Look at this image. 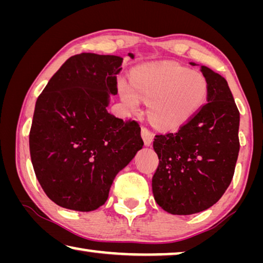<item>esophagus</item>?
<instances>
[{
    "mask_svg": "<svg viewBox=\"0 0 263 263\" xmlns=\"http://www.w3.org/2000/svg\"><path fill=\"white\" fill-rule=\"evenodd\" d=\"M153 137H154V135L148 130V128H146V127L141 128V138H143L144 144L146 145V146H149V145L152 144Z\"/></svg>",
    "mask_w": 263,
    "mask_h": 263,
    "instance_id": "obj_1",
    "label": "esophagus"
}]
</instances>
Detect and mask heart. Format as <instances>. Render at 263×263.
Returning a JSON list of instances; mask_svg holds the SVG:
<instances>
[{
	"label": "heart",
	"mask_w": 263,
	"mask_h": 263,
	"mask_svg": "<svg viewBox=\"0 0 263 263\" xmlns=\"http://www.w3.org/2000/svg\"><path fill=\"white\" fill-rule=\"evenodd\" d=\"M118 90L128 109L147 102V116L154 126L173 130L193 117L205 104L208 83L203 74L177 63L141 65L133 70L131 83L119 79Z\"/></svg>",
	"instance_id": "heart-1"
}]
</instances>
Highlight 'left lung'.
Instances as JSON below:
<instances>
[{
	"instance_id": "obj_1",
	"label": "left lung",
	"mask_w": 263,
	"mask_h": 263,
	"mask_svg": "<svg viewBox=\"0 0 263 263\" xmlns=\"http://www.w3.org/2000/svg\"><path fill=\"white\" fill-rule=\"evenodd\" d=\"M200 70L208 83L207 104L178 132L157 135L153 141L159 158L153 197L174 215L199 213L218 202L239 156L240 114L227 81L207 66Z\"/></svg>"
}]
</instances>
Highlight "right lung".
Wrapping results in <instances>:
<instances>
[{
  "label": "right lung",
  "mask_w": 263,
  "mask_h": 263,
  "mask_svg": "<svg viewBox=\"0 0 263 263\" xmlns=\"http://www.w3.org/2000/svg\"><path fill=\"white\" fill-rule=\"evenodd\" d=\"M122 63L114 55H74L37 98L29 133L31 162L44 193L58 206L97 210L117 174L143 148L139 124L106 109L110 95L118 92Z\"/></svg>",
  "instance_id": "right-lung-1"
}]
</instances>
